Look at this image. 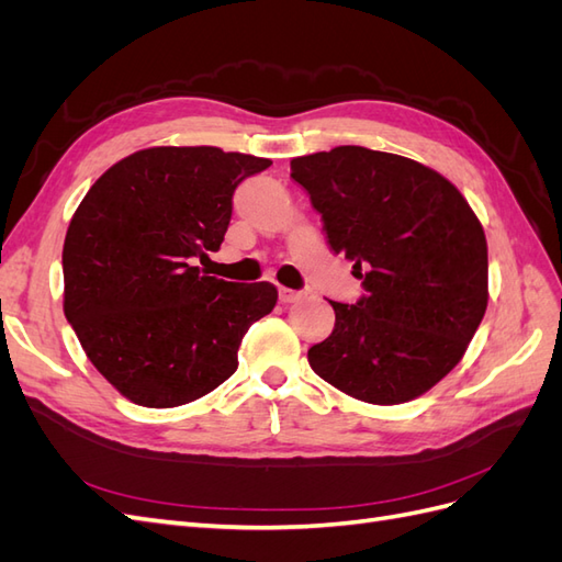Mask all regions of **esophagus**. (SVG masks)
Masks as SVG:
<instances>
[{"label":"esophagus","instance_id":"1","mask_svg":"<svg viewBox=\"0 0 562 562\" xmlns=\"http://www.w3.org/2000/svg\"><path fill=\"white\" fill-rule=\"evenodd\" d=\"M304 297V293L302 291H293V288H279V300L283 302V304H291V302H297V300H302Z\"/></svg>","mask_w":562,"mask_h":562}]
</instances>
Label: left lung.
Instances as JSON below:
<instances>
[{
  "label": "left lung",
  "instance_id": "1",
  "mask_svg": "<svg viewBox=\"0 0 562 562\" xmlns=\"http://www.w3.org/2000/svg\"><path fill=\"white\" fill-rule=\"evenodd\" d=\"M335 252L366 295L333 302L335 328L310 349L318 378L375 403L413 401L462 361L487 307L479 217L434 168L342 145L291 161Z\"/></svg>",
  "mask_w": 562,
  "mask_h": 562
}]
</instances>
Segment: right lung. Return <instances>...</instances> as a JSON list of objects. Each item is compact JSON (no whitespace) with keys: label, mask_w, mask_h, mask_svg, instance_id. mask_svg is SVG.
Wrapping results in <instances>:
<instances>
[{"label":"right lung","mask_w":562,"mask_h":562,"mask_svg":"<svg viewBox=\"0 0 562 562\" xmlns=\"http://www.w3.org/2000/svg\"><path fill=\"white\" fill-rule=\"evenodd\" d=\"M269 159L220 147H149L116 161L75 211L63 246L65 318L89 361L145 407L192 403L234 375L277 288L209 277L232 194Z\"/></svg>","instance_id":"obj_1"}]
</instances>
